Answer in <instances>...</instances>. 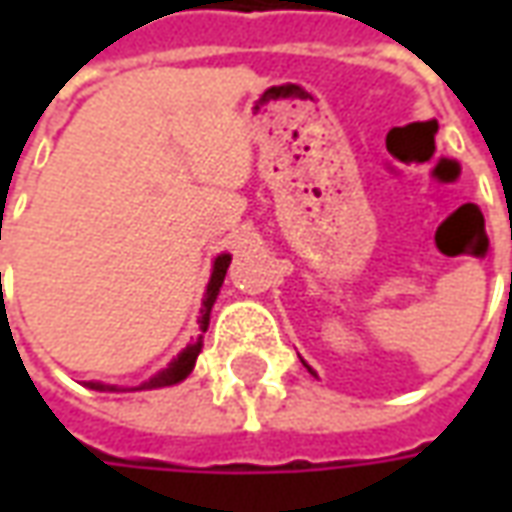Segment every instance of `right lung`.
<instances>
[{"label":"right lung","mask_w":512,"mask_h":512,"mask_svg":"<svg viewBox=\"0 0 512 512\" xmlns=\"http://www.w3.org/2000/svg\"><path fill=\"white\" fill-rule=\"evenodd\" d=\"M230 260L233 257L230 255H219L216 260H213V271H211V282H208V290H205V299H202V310H200V318H197V323H200V337L194 340L191 345H186L183 351L178 354V359H172L161 373H156V376L150 378V381H145V384L134 386V389H158V386H172V384H180L183 378L189 376L191 370H194V362H197V356H200L202 351V337H205V332H208V323H211V310H213V301H216V296H219V288H222L224 282V274H227V266H230ZM87 386L90 389H98V392H117L120 386L115 384H101V381H87Z\"/></svg>","instance_id":"obj_1"}]
</instances>
